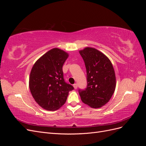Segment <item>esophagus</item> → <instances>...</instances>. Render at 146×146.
<instances>
[{"label":"esophagus","mask_w":146,"mask_h":146,"mask_svg":"<svg viewBox=\"0 0 146 146\" xmlns=\"http://www.w3.org/2000/svg\"><path fill=\"white\" fill-rule=\"evenodd\" d=\"M77 87H78L77 84V83H75L74 85V89H75V90H76L77 88Z\"/></svg>","instance_id":"esophagus-1"}]
</instances>
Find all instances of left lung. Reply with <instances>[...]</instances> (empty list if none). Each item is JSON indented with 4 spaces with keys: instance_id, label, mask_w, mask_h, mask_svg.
Masks as SVG:
<instances>
[{
    "instance_id": "left-lung-1",
    "label": "left lung",
    "mask_w": 146,
    "mask_h": 146,
    "mask_svg": "<svg viewBox=\"0 0 146 146\" xmlns=\"http://www.w3.org/2000/svg\"><path fill=\"white\" fill-rule=\"evenodd\" d=\"M80 54L86 70L87 86L78 90L83 103L91 108L102 107L111 99L116 88V77L111 61L94 48L86 47Z\"/></svg>"
}]
</instances>
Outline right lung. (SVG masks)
Here are the masks:
<instances>
[{"mask_svg":"<svg viewBox=\"0 0 146 146\" xmlns=\"http://www.w3.org/2000/svg\"><path fill=\"white\" fill-rule=\"evenodd\" d=\"M68 54L54 48L38 59L33 66L29 88L36 103L48 111L58 110L66 102L74 87L64 81L63 66Z\"/></svg>","mask_w":146,"mask_h":146,"instance_id":"right-lung-1","label":"right lung"}]
</instances>
